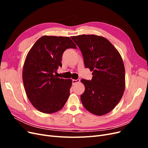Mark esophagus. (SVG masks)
<instances>
[{"label": "esophagus", "instance_id": "esophagus-1", "mask_svg": "<svg viewBox=\"0 0 148 148\" xmlns=\"http://www.w3.org/2000/svg\"><path fill=\"white\" fill-rule=\"evenodd\" d=\"M79 79H73L72 80V84H75L76 83H78L79 82Z\"/></svg>", "mask_w": 148, "mask_h": 148}]
</instances>
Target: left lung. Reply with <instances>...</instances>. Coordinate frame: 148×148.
<instances>
[{
	"label": "left lung",
	"instance_id": "obj_1",
	"mask_svg": "<svg viewBox=\"0 0 148 148\" xmlns=\"http://www.w3.org/2000/svg\"><path fill=\"white\" fill-rule=\"evenodd\" d=\"M71 38L82 52L85 67L92 71L91 81L81 80L85 87L80 97L82 104L92 114H107L118 104L125 91L122 58L112 44L101 36L82 34Z\"/></svg>",
	"mask_w": 148,
	"mask_h": 148
}]
</instances>
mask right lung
Segmentation results:
<instances>
[{
  "label": "right lung",
  "mask_w": 148,
  "mask_h": 148,
  "mask_svg": "<svg viewBox=\"0 0 148 148\" xmlns=\"http://www.w3.org/2000/svg\"><path fill=\"white\" fill-rule=\"evenodd\" d=\"M69 48L77 49L69 37L43 36L26 56L22 73L26 94L32 105L42 113L60 110L70 96L72 80L57 76L62 55Z\"/></svg>",
  "instance_id": "add662e5"
}]
</instances>
